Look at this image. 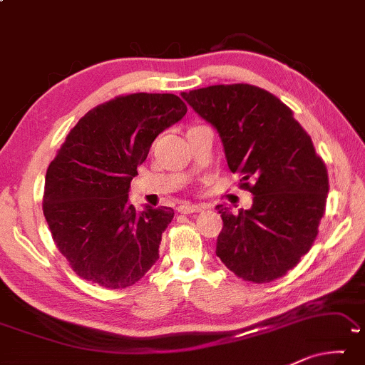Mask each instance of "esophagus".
I'll return each mask as SVG.
<instances>
[{"instance_id":"1","label":"esophagus","mask_w":365,"mask_h":365,"mask_svg":"<svg viewBox=\"0 0 365 365\" xmlns=\"http://www.w3.org/2000/svg\"><path fill=\"white\" fill-rule=\"evenodd\" d=\"M178 212L182 214H193V212H200L201 206L200 205H192V203H182L180 206L177 207Z\"/></svg>"}]
</instances>
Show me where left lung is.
Masks as SVG:
<instances>
[{
    "label": "left lung",
    "mask_w": 365,
    "mask_h": 365,
    "mask_svg": "<svg viewBox=\"0 0 365 365\" xmlns=\"http://www.w3.org/2000/svg\"><path fill=\"white\" fill-rule=\"evenodd\" d=\"M217 130L229 169L253 195L250 210L217 205L222 230L216 255L239 277L269 282L310 250L328 196L325 162L292 110L250 84H217L182 92Z\"/></svg>",
    "instance_id": "8db88e82"
}]
</instances>
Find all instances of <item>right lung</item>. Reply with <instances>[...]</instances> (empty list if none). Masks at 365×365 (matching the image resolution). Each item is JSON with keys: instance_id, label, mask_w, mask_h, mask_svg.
I'll return each instance as SVG.
<instances>
[{"instance_id": "right-lung-1", "label": "right lung", "mask_w": 365, "mask_h": 365, "mask_svg": "<svg viewBox=\"0 0 365 365\" xmlns=\"http://www.w3.org/2000/svg\"><path fill=\"white\" fill-rule=\"evenodd\" d=\"M185 113L180 97L138 92L89 110L68 133L45 175L43 216L79 277L125 289L158 262L173 210L138 212L128 190L153 141Z\"/></svg>"}]
</instances>
